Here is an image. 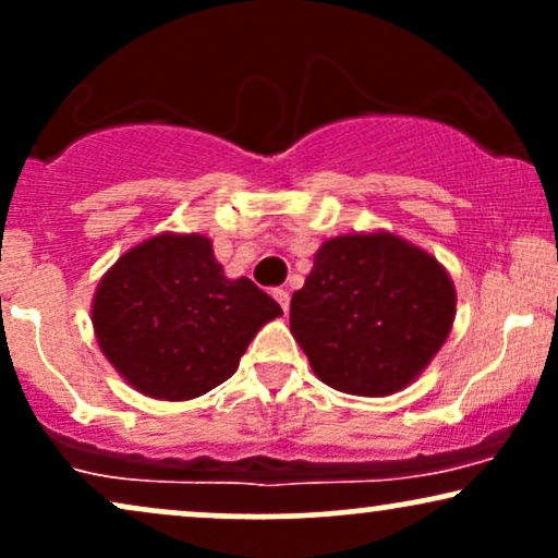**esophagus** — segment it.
Returning <instances> with one entry per match:
<instances>
[{
  "instance_id": "1",
  "label": "esophagus",
  "mask_w": 558,
  "mask_h": 558,
  "mask_svg": "<svg viewBox=\"0 0 558 558\" xmlns=\"http://www.w3.org/2000/svg\"><path fill=\"white\" fill-rule=\"evenodd\" d=\"M272 295H275V301L280 303V308H283V312H288V308H291V293H288L286 288H275Z\"/></svg>"
}]
</instances>
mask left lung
<instances>
[{
	"label": "left lung",
	"mask_w": 558,
	"mask_h": 558,
	"mask_svg": "<svg viewBox=\"0 0 558 558\" xmlns=\"http://www.w3.org/2000/svg\"><path fill=\"white\" fill-rule=\"evenodd\" d=\"M446 267L391 231L327 239L291 299V335L316 378L355 397L407 389L450 335Z\"/></svg>",
	"instance_id": "obj_1"
}]
</instances>
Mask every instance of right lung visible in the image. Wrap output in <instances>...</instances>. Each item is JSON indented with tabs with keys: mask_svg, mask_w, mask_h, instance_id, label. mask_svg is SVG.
I'll return each instance as SVG.
<instances>
[{
	"mask_svg": "<svg viewBox=\"0 0 558 558\" xmlns=\"http://www.w3.org/2000/svg\"><path fill=\"white\" fill-rule=\"evenodd\" d=\"M280 314L250 278L223 275L208 236L172 231L118 257L92 299L102 355L161 401L203 397L234 376L246 344Z\"/></svg>",
	"mask_w": 558,
	"mask_h": 558,
	"instance_id": "right-lung-1",
	"label": "right lung"
}]
</instances>
